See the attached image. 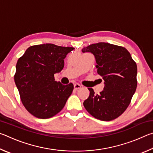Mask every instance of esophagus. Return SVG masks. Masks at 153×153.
Returning a JSON list of instances; mask_svg holds the SVG:
<instances>
[{
  "instance_id": "obj_1",
  "label": "esophagus",
  "mask_w": 153,
  "mask_h": 153,
  "mask_svg": "<svg viewBox=\"0 0 153 153\" xmlns=\"http://www.w3.org/2000/svg\"><path fill=\"white\" fill-rule=\"evenodd\" d=\"M82 88V86L79 84H77V83H76V84H74V88L76 90H77V89H79L81 88Z\"/></svg>"
}]
</instances>
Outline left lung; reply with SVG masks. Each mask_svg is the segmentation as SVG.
Listing matches in <instances>:
<instances>
[{
  "label": "left lung",
  "mask_w": 153,
  "mask_h": 153,
  "mask_svg": "<svg viewBox=\"0 0 153 153\" xmlns=\"http://www.w3.org/2000/svg\"><path fill=\"white\" fill-rule=\"evenodd\" d=\"M82 51L94 56L97 72L105 84L100 94L88 88L90 95L83 103L84 107L98 120H115L126 110L136 92V63L126 48L112 44H92Z\"/></svg>",
  "instance_id": "8db88e82"
}]
</instances>
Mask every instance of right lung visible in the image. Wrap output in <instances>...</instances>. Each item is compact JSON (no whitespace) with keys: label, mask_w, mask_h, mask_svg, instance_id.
Returning a JSON list of instances; mask_svg holds the SVG:
<instances>
[{"label":"right lung","mask_w":153,"mask_h":153,"mask_svg":"<svg viewBox=\"0 0 153 153\" xmlns=\"http://www.w3.org/2000/svg\"><path fill=\"white\" fill-rule=\"evenodd\" d=\"M75 49L53 44L32 46L18 59L14 79L25 108L40 119L53 117L62 110L74 90L54 75L61 72L64 59Z\"/></svg>","instance_id":"right-lung-1"}]
</instances>
